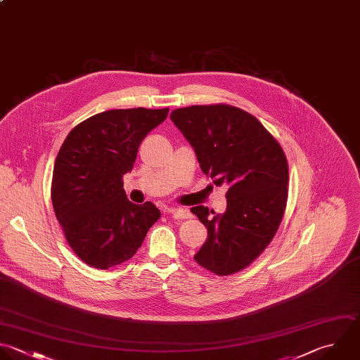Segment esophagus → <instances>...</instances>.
Returning a JSON list of instances; mask_svg holds the SVG:
<instances>
[{"label":"esophagus","mask_w":360,"mask_h":360,"mask_svg":"<svg viewBox=\"0 0 360 360\" xmlns=\"http://www.w3.org/2000/svg\"><path fill=\"white\" fill-rule=\"evenodd\" d=\"M167 212H170L172 217L176 218V219H187V218H191L190 211L186 210V208H169Z\"/></svg>","instance_id":"obj_1"}]
</instances>
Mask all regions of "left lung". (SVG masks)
Wrapping results in <instances>:
<instances>
[{"label":"left lung","instance_id":"obj_1","mask_svg":"<svg viewBox=\"0 0 360 360\" xmlns=\"http://www.w3.org/2000/svg\"><path fill=\"white\" fill-rule=\"evenodd\" d=\"M194 148L204 174L228 184L226 211L191 212L208 238L194 260L217 276L248 267L274 238L288 195L287 158L276 138L252 114L228 104L191 105L170 115Z\"/></svg>","mask_w":360,"mask_h":360}]
</instances>
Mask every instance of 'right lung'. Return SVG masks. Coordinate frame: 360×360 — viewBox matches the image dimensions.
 <instances>
[{
  "label": "right lung",
  "instance_id": "1",
  "mask_svg": "<svg viewBox=\"0 0 360 360\" xmlns=\"http://www.w3.org/2000/svg\"><path fill=\"white\" fill-rule=\"evenodd\" d=\"M169 108L110 110L76 125L65 139L53 169L52 204L73 252L89 266L110 269L142 246L160 211L131 202L122 177L138 148L160 125Z\"/></svg>",
  "mask_w": 360,
  "mask_h": 360
}]
</instances>
